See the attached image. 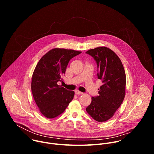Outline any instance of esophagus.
I'll return each mask as SVG.
<instances>
[{
  "instance_id": "esophagus-1",
  "label": "esophagus",
  "mask_w": 154,
  "mask_h": 154,
  "mask_svg": "<svg viewBox=\"0 0 154 154\" xmlns=\"http://www.w3.org/2000/svg\"><path fill=\"white\" fill-rule=\"evenodd\" d=\"M75 94H77V95H81V94H83V93H82V92H80V91H78V90L75 91Z\"/></svg>"
}]
</instances>
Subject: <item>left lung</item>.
<instances>
[{
    "instance_id": "obj_1",
    "label": "left lung",
    "mask_w": 154,
    "mask_h": 154,
    "mask_svg": "<svg viewBox=\"0 0 154 154\" xmlns=\"http://www.w3.org/2000/svg\"><path fill=\"white\" fill-rule=\"evenodd\" d=\"M96 60L99 79L102 85L98 89L99 96L91 97V103L86 108L97 122L112 118L122 103L125 94L126 76L118 56L106 47H98L86 52Z\"/></svg>"
}]
</instances>
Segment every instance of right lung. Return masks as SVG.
<instances>
[{"label":"right lung","instance_id":"obj_1","mask_svg":"<svg viewBox=\"0 0 154 154\" xmlns=\"http://www.w3.org/2000/svg\"><path fill=\"white\" fill-rule=\"evenodd\" d=\"M82 53L71 49L55 48L38 61L32 75L31 89L41 114L52 119L62 114L74 98V91L57 84L71 58Z\"/></svg>","mask_w":154,"mask_h":154}]
</instances>
